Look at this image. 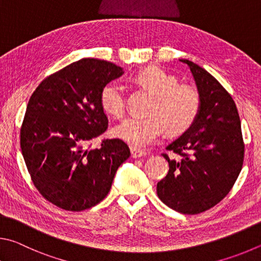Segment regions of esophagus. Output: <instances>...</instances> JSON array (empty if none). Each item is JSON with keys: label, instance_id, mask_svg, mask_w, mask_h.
Instances as JSON below:
<instances>
[{"label": "esophagus", "instance_id": "34e87169", "mask_svg": "<svg viewBox=\"0 0 261 261\" xmlns=\"http://www.w3.org/2000/svg\"><path fill=\"white\" fill-rule=\"evenodd\" d=\"M130 151H132V157L133 158H141V157L147 156V152L143 151V150H141V149L134 148V147L130 148Z\"/></svg>", "mask_w": 261, "mask_h": 261}]
</instances>
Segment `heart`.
I'll return each mask as SVG.
<instances>
[{
	"mask_svg": "<svg viewBox=\"0 0 261 261\" xmlns=\"http://www.w3.org/2000/svg\"><path fill=\"white\" fill-rule=\"evenodd\" d=\"M140 86L154 96L150 114L140 118L132 116L113 128L117 138L126 141L134 148H145L165 133L166 127L172 132L188 128L197 116L199 96L195 89L179 86V80L163 68L148 67L135 77ZM125 87L120 82L111 81L100 91V105L114 117L125 113Z\"/></svg>",
	"mask_w": 261,
	"mask_h": 261,
	"instance_id": "heart-1",
	"label": "heart"
}]
</instances>
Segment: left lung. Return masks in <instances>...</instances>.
<instances>
[{
  "mask_svg": "<svg viewBox=\"0 0 261 261\" xmlns=\"http://www.w3.org/2000/svg\"><path fill=\"white\" fill-rule=\"evenodd\" d=\"M190 68L199 96L197 116L167 150L182 156L170 159V171L157 185L164 204L185 214H197L213 207L229 193L244 159L241 120L235 102L216 77L189 59H180Z\"/></svg>",
  "mask_w": 261,
  "mask_h": 261,
  "instance_id": "1",
  "label": "left lung"
}]
</instances>
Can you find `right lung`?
Wrapping results in <instances>:
<instances>
[{"label": "right lung", "mask_w": 261, "mask_h": 261, "mask_svg": "<svg viewBox=\"0 0 261 261\" xmlns=\"http://www.w3.org/2000/svg\"><path fill=\"white\" fill-rule=\"evenodd\" d=\"M122 74L116 64L82 58L45 77L31 96L20 129L21 153L36 188L58 207L79 212L95 206L130 156L120 139L88 147L108 128L100 91Z\"/></svg>", "instance_id": "obj_1"}]
</instances>
